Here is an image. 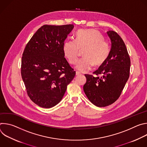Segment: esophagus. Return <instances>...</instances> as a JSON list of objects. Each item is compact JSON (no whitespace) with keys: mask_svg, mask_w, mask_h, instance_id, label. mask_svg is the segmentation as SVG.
<instances>
[{"mask_svg":"<svg viewBox=\"0 0 147 147\" xmlns=\"http://www.w3.org/2000/svg\"><path fill=\"white\" fill-rule=\"evenodd\" d=\"M80 74H81V73H80V72H78V71H76V76H78V75H80Z\"/></svg>","mask_w":147,"mask_h":147,"instance_id":"1","label":"esophagus"}]
</instances>
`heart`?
Masks as SVG:
<instances>
[{"label":"heart","instance_id":"obj_1","mask_svg":"<svg viewBox=\"0 0 147 147\" xmlns=\"http://www.w3.org/2000/svg\"><path fill=\"white\" fill-rule=\"evenodd\" d=\"M65 57L70 64H75L78 60L80 50H83L82 59L77 64L80 72H86L94 65L99 66L108 59L111 51L109 42L103 35L94 29H82L76 34L74 40H67L63 47Z\"/></svg>","mask_w":147,"mask_h":147}]
</instances>
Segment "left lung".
Returning a JSON list of instances; mask_svg holds the SVG:
<instances>
[{
	"instance_id": "obj_1",
	"label": "left lung",
	"mask_w": 147,
	"mask_h": 147,
	"mask_svg": "<svg viewBox=\"0 0 147 147\" xmlns=\"http://www.w3.org/2000/svg\"><path fill=\"white\" fill-rule=\"evenodd\" d=\"M107 34L112 42L109 55L93 73L101 77L85 74L87 81L83 86L88 99L98 107L114 103L120 96L130 75V59L123 40L114 31H108Z\"/></svg>"
}]
</instances>
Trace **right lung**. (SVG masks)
<instances>
[{
  "mask_svg": "<svg viewBox=\"0 0 147 147\" xmlns=\"http://www.w3.org/2000/svg\"><path fill=\"white\" fill-rule=\"evenodd\" d=\"M73 28V24L44 25L24 49L21 74L28 96L40 107L50 108L59 103L76 75L63 49Z\"/></svg>",
  "mask_w": 147,
  "mask_h": 147,
  "instance_id": "right-lung-1",
  "label": "right lung"
}]
</instances>
